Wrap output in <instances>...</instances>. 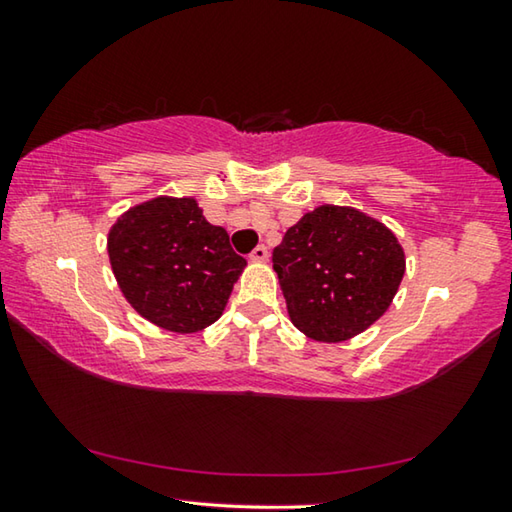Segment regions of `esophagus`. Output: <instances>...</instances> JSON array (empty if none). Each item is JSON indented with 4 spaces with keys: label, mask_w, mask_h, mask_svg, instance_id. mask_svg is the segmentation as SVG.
<instances>
[{
    "label": "esophagus",
    "mask_w": 512,
    "mask_h": 512,
    "mask_svg": "<svg viewBox=\"0 0 512 512\" xmlns=\"http://www.w3.org/2000/svg\"><path fill=\"white\" fill-rule=\"evenodd\" d=\"M250 259H253V262H266V259H268V248L266 246H257L253 253H250Z\"/></svg>",
    "instance_id": "obj_1"
}]
</instances>
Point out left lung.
Returning <instances> with one entry per match:
<instances>
[{"mask_svg": "<svg viewBox=\"0 0 512 512\" xmlns=\"http://www.w3.org/2000/svg\"><path fill=\"white\" fill-rule=\"evenodd\" d=\"M291 323L320 343H341L386 314L406 271L384 223L354 207L320 205L273 250Z\"/></svg>", "mask_w": 512, "mask_h": 512, "instance_id": "left-lung-1", "label": "left lung"}]
</instances>
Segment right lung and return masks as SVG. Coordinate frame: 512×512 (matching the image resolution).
Listing matches in <instances>:
<instances>
[{
    "instance_id": "obj_1",
    "label": "right lung",
    "mask_w": 512,
    "mask_h": 512,
    "mask_svg": "<svg viewBox=\"0 0 512 512\" xmlns=\"http://www.w3.org/2000/svg\"><path fill=\"white\" fill-rule=\"evenodd\" d=\"M108 257L137 314L176 334L219 320L246 266L192 196H158L121 214L108 232Z\"/></svg>"
}]
</instances>
